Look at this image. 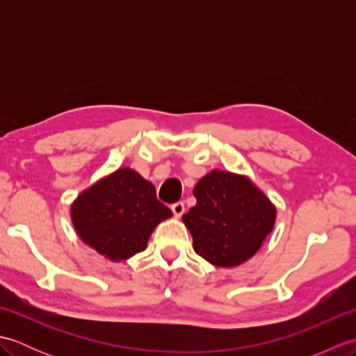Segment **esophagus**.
Listing matches in <instances>:
<instances>
[{"mask_svg":"<svg viewBox=\"0 0 356 356\" xmlns=\"http://www.w3.org/2000/svg\"><path fill=\"white\" fill-rule=\"evenodd\" d=\"M171 211H172V214L176 216L177 218H179V217H182V214L185 213V205H184V202H176V203H172V205H171Z\"/></svg>","mask_w":356,"mask_h":356,"instance_id":"34e87169","label":"esophagus"}]
</instances>
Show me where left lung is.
<instances>
[{
	"label": "left lung",
	"instance_id": "1",
	"mask_svg": "<svg viewBox=\"0 0 356 356\" xmlns=\"http://www.w3.org/2000/svg\"><path fill=\"white\" fill-rule=\"evenodd\" d=\"M197 199L182 220L195 254L218 268H236L261 248L277 209L246 176L213 170L194 186Z\"/></svg>",
	"mask_w": 356,
	"mask_h": 356
}]
</instances>
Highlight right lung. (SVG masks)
<instances>
[{
	"mask_svg": "<svg viewBox=\"0 0 356 356\" xmlns=\"http://www.w3.org/2000/svg\"><path fill=\"white\" fill-rule=\"evenodd\" d=\"M171 216L154 185L128 166L97 180L70 208L79 238L111 261L142 252L156 226Z\"/></svg>",
	"mask_w": 356,
	"mask_h": 356,
	"instance_id": "add662e5",
	"label": "right lung"
}]
</instances>
